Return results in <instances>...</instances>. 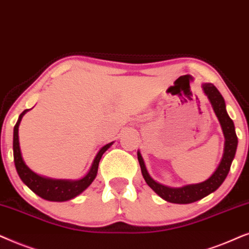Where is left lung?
<instances>
[{
    "instance_id": "left-lung-1",
    "label": "left lung",
    "mask_w": 249,
    "mask_h": 249,
    "mask_svg": "<svg viewBox=\"0 0 249 249\" xmlns=\"http://www.w3.org/2000/svg\"><path fill=\"white\" fill-rule=\"evenodd\" d=\"M203 91L207 95L213 110L220 122L222 131L224 134V152L223 157L221 159V163L216 168V171L212 174L210 178L206 181L197 184H189L181 188H171L163 185L156 182L150 175H149L147 168H145L143 158L140 152L138 151V159L140 164L142 175L147 182V184L154 190L159 197L173 204H190L201 199V198L208 196V195L214 192L227 178L230 171L231 163H232L234 155H236L238 138L234 130V124L232 119L229 117L227 109H225V102L222 94L211 83H205L203 84Z\"/></svg>"
}]
</instances>
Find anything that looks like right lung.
<instances>
[{"label": "right lung", "mask_w": 249, "mask_h": 249, "mask_svg": "<svg viewBox=\"0 0 249 249\" xmlns=\"http://www.w3.org/2000/svg\"><path fill=\"white\" fill-rule=\"evenodd\" d=\"M27 111L28 109H26V110L21 112L18 118V122L16 123L15 128H13V159H15L16 170L17 173L19 175V178H21V181L24 182L33 192H35L37 196L43 198V199L50 201H66L78 196L81 192L84 191L85 189L93 182L95 177H97L99 161H100L105 151L112 144V142L106 144L105 147H102L100 149V151L98 152L97 156H95L89 173L86 174L84 178H81V180H53V178L41 177V175L34 173V172L25 164L21 156L20 147H19V124H20L22 116H24Z\"/></svg>", "instance_id": "1"}]
</instances>
